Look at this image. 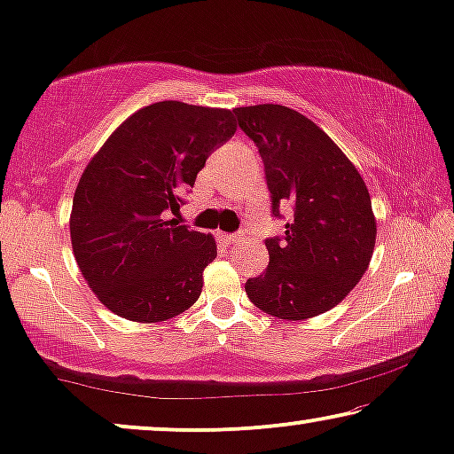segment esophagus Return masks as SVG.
Here are the masks:
<instances>
[{
  "instance_id": "34e87169",
  "label": "esophagus",
  "mask_w": 454,
  "mask_h": 454,
  "mask_svg": "<svg viewBox=\"0 0 454 454\" xmlns=\"http://www.w3.org/2000/svg\"><path fill=\"white\" fill-rule=\"evenodd\" d=\"M219 238L225 241V244H235L239 239V233H219Z\"/></svg>"
}]
</instances>
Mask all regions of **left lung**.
I'll use <instances>...</instances> for the list:
<instances>
[{
    "instance_id": "8db88e82",
    "label": "left lung",
    "mask_w": 454,
    "mask_h": 454,
    "mask_svg": "<svg viewBox=\"0 0 454 454\" xmlns=\"http://www.w3.org/2000/svg\"><path fill=\"white\" fill-rule=\"evenodd\" d=\"M258 146L272 215L291 208L281 238L266 239L269 266L247 278L254 306L306 320L343 301L368 270L376 244L370 192L343 151L306 115L283 105L235 109Z\"/></svg>"
}]
</instances>
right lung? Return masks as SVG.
Instances as JSON below:
<instances>
[{
	"instance_id": "1",
	"label": "right lung",
	"mask_w": 454,
	"mask_h": 454,
	"mask_svg": "<svg viewBox=\"0 0 454 454\" xmlns=\"http://www.w3.org/2000/svg\"><path fill=\"white\" fill-rule=\"evenodd\" d=\"M235 134L229 109L160 101L129 115L80 177L70 235L78 269L111 312L163 322L200 297L213 235L165 221L208 154Z\"/></svg>"
}]
</instances>
